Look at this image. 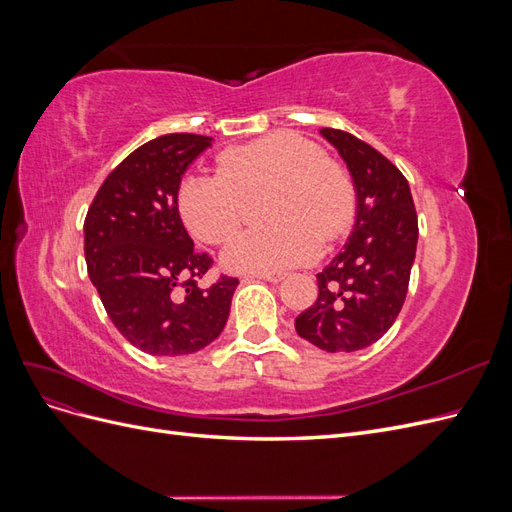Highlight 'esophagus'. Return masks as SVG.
Listing matches in <instances>:
<instances>
[{
  "mask_svg": "<svg viewBox=\"0 0 512 512\" xmlns=\"http://www.w3.org/2000/svg\"><path fill=\"white\" fill-rule=\"evenodd\" d=\"M250 277H256V280H267V282L277 284V282L284 280L286 273H282V271H258V273H252Z\"/></svg>",
  "mask_w": 512,
  "mask_h": 512,
  "instance_id": "1",
  "label": "esophagus"
}]
</instances>
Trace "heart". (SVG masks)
Listing matches in <instances>:
<instances>
[{"instance_id": "1", "label": "heart", "mask_w": 512, "mask_h": 512, "mask_svg": "<svg viewBox=\"0 0 512 512\" xmlns=\"http://www.w3.org/2000/svg\"><path fill=\"white\" fill-rule=\"evenodd\" d=\"M265 230L247 232L224 254L232 271H275L314 260L322 243L342 239L356 220V185L348 170L318 143L297 132H271L220 153L218 173L188 175L179 183V213L200 241L235 239L247 200L265 192Z\"/></svg>"}]
</instances>
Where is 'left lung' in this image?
<instances>
[{
  "label": "left lung",
  "mask_w": 512,
  "mask_h": 512,
  "mask_svg": "<svg viewBox=\"0 0 512 512\" xmlns=\"http://www.w3.org/2000/svg\"><path fill=\"white\" fill-rule=\"evenodd\" d=\"M320 134L344 158L359 205L346 247L316 275L318 299L294 329L320 350L354 352L378 342L404 307L418 220L410 185L391 160L350 132Z\"/></svg>",
  "instance_id": "obj_1"
}]
</instances>
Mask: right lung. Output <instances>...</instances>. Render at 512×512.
I'll return each mask as SVG.
<instances>
[{"mask_svg":"<svg viewBox=\"0 0 512 512\" xmlns=\"http://www.w3.org/2000/svg\"><path fill=\"white\" fill-rule=\"evenodd\" d=\"M211 136L164 134L104 179L85 218L89 280L117 331L153 356L192 354L220 337L237 277L198 280L213 267L183 228L177 192Z\"/></svg>","mask_w":512,"mask_h":512,"instance_id":"1","label":"right lung"}]
</instances>
